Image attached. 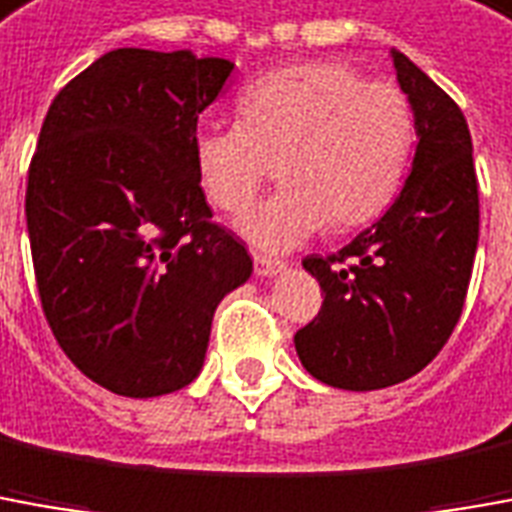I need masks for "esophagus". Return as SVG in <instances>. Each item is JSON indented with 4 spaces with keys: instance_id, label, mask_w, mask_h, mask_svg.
<instances>
[{
    "instance_id": "1",
    "label": "esophagus",
    "mask_w": 512,
    "mask_h": 512,
    "mask_svg": "<svg viewBox=\"0 0 512 512\" xmlns=\"http://www.w3.org/2000/svg\"><path fill=\"white\" fill-rule=\"evenodd\" d=\"M253 270H256V276H276L281 270H287V262H281V259H270V256H253Z\"/></svg>"
}]
</instances>
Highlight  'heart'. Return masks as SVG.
Instances as JSON below:
<instances>
[{
    "instance_id": "heart-1",
    "label": "heart",
    "mask_w": 512,
    "mask_h": 512,
    "mask_svg": "<svg viewBox=\"0 0 512 512\" xmlns=\"http://www.w3.org/2000/svg\"><path fill=\"white\" fill-rule=\"evenodd\" d=\"M239 119L200 122L192 155L217 209L242 214L270 178L287 183L242 220L264 250H290L326 222L357 228L398 195L415 144V116L393 83H365L340 61H301L256 77L239 94Z\"/></svg>"
}]
</instances>
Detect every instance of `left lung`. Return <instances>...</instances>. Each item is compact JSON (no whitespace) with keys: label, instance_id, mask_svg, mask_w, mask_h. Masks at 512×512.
<instances>
[{"label":"left lung","instance_id":"obj_1","mask_svg":"<svg viewBox=\"0 0 512 512\" xmlns=\"http://www.w3.org/2000/svg\"><path fill=\"white\" fill-rule=\"evenodd\" d=\"M418 147L396 203L331 256H306L323 306L295 334L315 379L382 390L424 370L463 315L479 239V189L460 105L393 49Z\"/></svg>","mask_w":512,"mask_h":512}]
</instances>
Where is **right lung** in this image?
<instances>
[{
  "label": "right lung",
  "mask_w": 512,
  "mask_h": 512,
  "mask_svg": "<svg viewBox=\"0 0 512 512\" xmlns=\"http://www.w3.org/2000/svg\"><path fill=\"white\" fill-rule=\"evenodd\" d=\"M234 63L114 49L58 91L27 172V234L49 329L80 373L153 398L195 379L217 303L253 273L211 222L197 116Z\"/></svg>",
  "instance_id": "obj_1"
}]
</instances>
